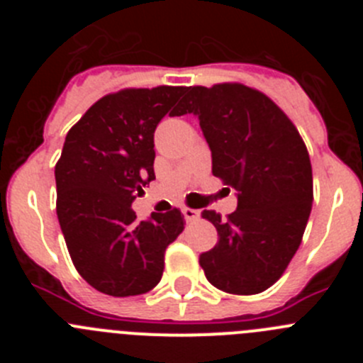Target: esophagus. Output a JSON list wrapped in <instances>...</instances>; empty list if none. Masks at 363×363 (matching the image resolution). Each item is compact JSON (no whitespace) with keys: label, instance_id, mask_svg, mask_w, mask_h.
I'll return each mask as SVG.
<instances>
[{"label":"esophagus","instance_id":"esophagus-1","mask_svg":"<svg viewBox=\"0 0 363 363\" xmlns=\"http://www.w3.org/2000/svg\"><path fill=\"white\" fill-rule=\"evenodd\" d=\"M182 213H184V218L187 221H196L198 218H200V211L191 209V207H184V209H182Z\"/></svg>","mask_w":363,"mask_h":363}]
</instances>
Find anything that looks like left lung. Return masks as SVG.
<instances>
[{"instance_id": "obj_1", "label": "left lung", "mask_w": 363, "mask_h": 363, "mask_svg": "<svg viewBox=\"0 0 363 363\" xmlns=\"http://www.w3.org/2000/svg\"><path fill=\"white\" fill-rule=\"evenodd\" d=\"M194 114L213 152V174L238 191L223 220L203 211L218 243L200 255L214 287L258 294L287 269L313 207V169L300 133L264 92L242 83L189 86L174 116Z\"/></svg>"}]
</instances>
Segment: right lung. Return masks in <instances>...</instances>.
<instances>
[{
  "label": "right lung",
  "instance_id": "add662e5",
  "mask_svg": "<svg viewBox=\"0 0 363 363\" xmlns=\"http://www.w3.org/2000/svg\"><path fill=\"white\" fill-rule=\"evenodd\" d=\"M184 92L121 89L98 99L67 133L54 171L57 220L74 267L99 293L123 298L154 289L165 249L184 230L179 209L138 221L130 207L156 178L154 130Z\"/></svg>",
  "mask_w": 363,
  "mask_h": 363
}]
</instances>
